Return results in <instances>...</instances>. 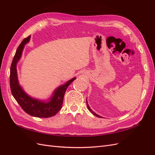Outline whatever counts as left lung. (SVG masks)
<instances>
[{"instance_id": "8db88e82", "label": "left lung", "mask_w": 155, "mask_h": 155, "mask_svg": "<svg viewBox=\"0 0 155 155\" xmlns=\"http://www.w3.org/2000/svg\"><path fill=\"white\" fill-rule=\"evenodd\" d=\"M87 108H88V109L90 110V112H91L94 115V116H97V117H98V118H101V116H99L98 114H96L94 112H93L92 110V109H91L90 108V107H89V105H88V103H87Z\"/></svg>"}]
</instances>
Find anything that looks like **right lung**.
Returning <instances> with one entry per match:
<instances>
[{"mask_svg": "<svg viewBox=\"0 0 155 155\" xmlns=\"http://www.w3.org/2000/svg\"><path fill=\"white\" fill-rule=\"evenodd\" d=\"M30 35L21 42L13 59L10 77L11 91L14 98L27 114L37 118H49L55 115L61 109L67 88L76 78H72L64 85L56 88L52 96L47 101L37 100L28 95L18 83L17 64L21 58L25 45L30 41Z\"/></svg>", "mask_w": 155, "mask_h": 155, "instance_id": "right-lung-1", "label": "right lung"}]
</instances>
